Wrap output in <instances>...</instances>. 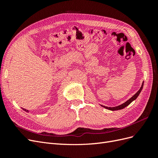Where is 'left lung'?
I'll return each mask as SVG.
<instances>
[{
    "label": "left lung",
    "instance_id": "1",
    "mask_svg": "<svg viewBox=\"0 0 158 158\" xmlns=\"http://www.w3.org/2000/svg\"><path fill=\"white\" fill-rule=\"evenodd\" d=\"M143 85H144V82H142V85H141V88H140V89L138 90V92H137L135 95H134L131 98H130L128 100H127V101L126 102L123 103V104L120 105V106H117V107H106V106H102V105H101V106L103 107H104V108L107 109L111 110V111H117V110H120V109H124L125 107H126L127 106H128L129 104L131 103L133 101H135V100L138 98V95H139L140 93L141 92V91H142V89Z\"/></svg>",
    "mask_w": 158,
    "mask_h": 158
}]
</instances>
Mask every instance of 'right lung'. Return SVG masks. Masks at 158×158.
Instances as JSON below:
<instances>
[{
    "instance_id": "obj_1",
    "label": "right lung",
    "mask_w": 158,
    "mask_h": 158,
    "mask_svg": "<svg viewBox=\"0 0 158 158\" xmlns=\"http://www.w3.org/2000/svg\"><path fill=\"white\" fill-rule=\"evenodd\" d=\"M23 110H24L25 111H26V112H29V111H28V110H26V109H23Z\"/></svg>"
}]
</instances>
